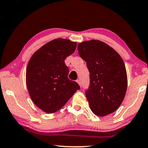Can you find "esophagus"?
I'll list each match as a JSON object with an SVG mask.
<instances>
[{"label":"esophagus","instance_id":"obj_1","mask_svg":"<svg viewBox=\"0 0 148 148\" xmlns=\"http://www.w3.org/2000/svg\"><path fill=\"white\" fill-rule=\"evenodd\" d=\"M76 82H78V84L79 85H80V87L82 86H81V82H80V80H76Z\"/></svg>","mask_w":148,"mask_h":148}]
</instances>
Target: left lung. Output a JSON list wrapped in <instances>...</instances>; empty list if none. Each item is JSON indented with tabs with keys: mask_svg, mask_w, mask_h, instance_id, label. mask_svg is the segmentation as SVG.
Returning <instances> with one entry per match:
<instances>
[{
	"mask_svg": "<svg viewBox=\"0 0 148 148\" xmlns=\"http://www.w3.org/2000/svg\"><path fill=\"white\" fill-rule=\"evenodd\" d=\"M78 49L90 72L85 94L91 110L101 116L113 113L123 101L127 86L123 60L111 47L99 40L80 43Z\"/></svg>",
	"mask_w": 148,
	"mask_h": 148,
	"instance_id": "obj_1",
	"label": "left lung"
}]
</instances>
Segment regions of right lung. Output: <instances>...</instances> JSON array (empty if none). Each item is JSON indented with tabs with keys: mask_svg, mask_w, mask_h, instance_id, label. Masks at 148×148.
I'll return each instance as SVG.
<instances>
[{
	"mask_svg": "<svg viewBox=\"0 0 148 148\" xmlns=\"http://www.w3.org/2000/svg\"><path fill=\"white\" fill-rule=\"evenodd\" d=\"M76 43L56 39L35 51L26 70V82L31 99L47 113L61 109L77 90L78 83L68 78L64 60L74 52Z\"/></svg>",
	"mask_w": 148,
	"mask_h": 148,
	"instance_id": "right-lung-1",
	"label": "right lung"
}]
</instances>
